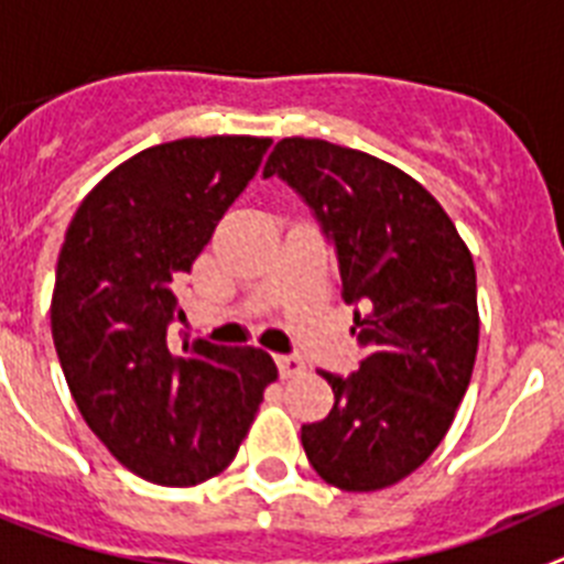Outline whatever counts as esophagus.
I'll return each mask as SVG.
<instances>
[{"label": "esophagus", "instance_id": "1", "mask_svg": "<svg viewBox=\"0 0 564 564\" xmlns=\"http://www.w3.org/2000/svg\"><path fill=\"white\" fill-rule=\"evenodd\" d=\"M275 362H278V370H281L283 379L301 377L303 370H306V362H303L301 357H286V354H281V357H275Z\"/></svg>", "mask_w": 564, "mask_h": 564}]
</instances>
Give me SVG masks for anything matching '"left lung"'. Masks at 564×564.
<instances>
[{
	"label": "left lung",
	"mask_w": 564,
	"mask_h": 564,
	"mask_svg": "<svg viewBox=\"0 0 564 564\" xmlns=\"http://www.w3.org/2000/svg\"><path fill=\"white\" fill-rule=\"evenodd\" d=\"M306 199L337 258L362 362L319 370L334 390L301 441L319 478L377 491L419 469L444 441L478 354L469 247L427 187L390 162L328 140L283 137L263 165Z\"/></svg>",
	"instance_id": "1"
}]
</instances>
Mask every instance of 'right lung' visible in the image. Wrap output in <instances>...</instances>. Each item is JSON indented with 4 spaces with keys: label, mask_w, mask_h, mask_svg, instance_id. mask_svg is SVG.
<instances>
[{
    "label": "right lung",
    "mask_w": 564,
    "mask_h": 564,
    "mask_svg": "<svg viewBox=\"0 0 564 564\" xmlns=\"http://www.w3.org/2000/svg\"><path fill=\"white\" fill-rule=\"evenodd\" d=\"M270 137H185L120 162L84 196L64 236L50 323L80 415L120 464L162 486L230 466L263 390L261 348H182L176 301L213 230L256 176Z\"/></svg>",
    "instance_id": "1"
}]
</instances>
